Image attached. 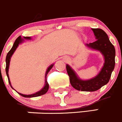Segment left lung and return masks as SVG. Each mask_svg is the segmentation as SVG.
Returning <instances> with one entry per match:
<instances>
[{"mask_svg": "<svg viewBox=\"0 0 122 122\" xmlns=\"http://www.w3.org/2000/svg\"><path fill=\"white\" fill-rule=\"evenodd\" d=\"M97 41L86 44L88 46L99 50L105 57V63L100 73L93 79L82 80L78 78L71 67L66 65L67 73L73 88L81 91H97L108 83L111 73L114 69L116 51L114 46L109 41L108 36L103 30L100 28H92Z\"/></svg>", "mask_w": 122, "mask_h": 122, "instance_id": "obj_1", "label": "left lung"}]
</instances>
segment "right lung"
Listing matches in <instances>:
<instances>
[{"mask_svg":"<svg viewBox=\"0 0 122 122\" xmlns=\"http://www.w3.org/2000/svg\"><path fill=\"white\" fill-rule=\"evenodd\" d=\"M24 39H31V37H24ZM22 42V40L21 39V37L19 36L17 38V39L15 40V41L14 42V44H13V47L10 50V51L8 52L7 55H6V68H5V70H6V76L8 77V81H9V83L10 85H11V83H10V78H9L8 76V68H9V65H10V59H11V57L12 56V55L13 54L14 52L15 51V50H16V48H17L18 45L19 44ZM52 66H53V65H51L50 66H49V68H48L47 71L46 72V74H45V86L43 89H42L39 92H36L35 94H30V95H25V94H22L19 93V92H18V93L19 94L20 96H23L24 97H38V96H41L42 95L45 94L46 92H47L48 90V88H49V84L47 82V80H46V76H47L48 73L49 72V71L51 70V69L52 68ZM11 87L13 88V87L11 86Z\"/></svg>","mask_w":122,"mask_h":122,"instance_id":"1","label":"right lung"}]
</instances>
